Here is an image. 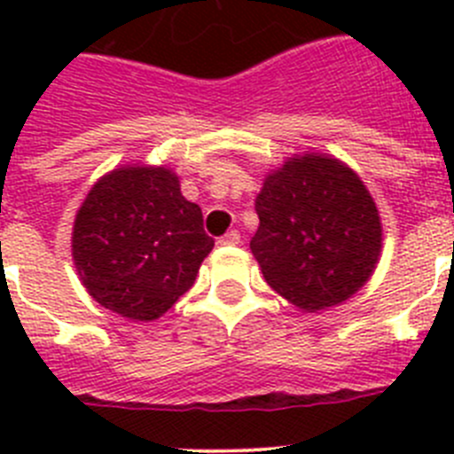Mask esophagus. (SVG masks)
Returning a JSON list of instances; mask_svg holds the SVG:
<instances>
[{
	"mask_svg": "<svg viewBox=\"0 0 454 454\" xmlns=\"http://www.w3.org/2000/svg\"><path fill=\"white\" fill-rule=\"evenodd\" d=\"M218 243H220V246H239V243H240V234L236 230L234 231H227V234H224V236H220Z\"/></svg>",
	"mask_w": 454,
	"mask_h": 454,
	"instance_id": "1",
	"label": "esophagus"
}]
</instances>
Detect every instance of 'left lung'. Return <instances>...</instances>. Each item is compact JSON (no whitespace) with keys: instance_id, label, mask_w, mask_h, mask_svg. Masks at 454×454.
<instances>
[{"instance_id":"obj_1","label":"left lung","mask_w":454,"mask_h":454,"mask_svg":"<svg viewBox=\"0 0 454 454\" xmlns=\"http://www.w3.org/2000/svg\"><path fill=\"white\" fill-rule=\"evenodd\" d=\"M250 250L266 282L302 311L352 298L375 270L382 223L355 170L334 156H291L256 195Z\"/></svg>"}]
</instances>
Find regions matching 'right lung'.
<instances>
[{"label":"right lung","instance_id":"add662e5","mask_svg":"<svg viewBox=\"0 0 454 454\" xmlns=\"http://www.w3.org/2000/svg\"><path fill=\"white\" fill-rule=\"evenodd\" d=\"M168 168L104 175L72 227V259L95 302L129 320H156L198 277L214 239Z\"/></svg>","mask_w":454,"mask_h":454}]
</instances>
